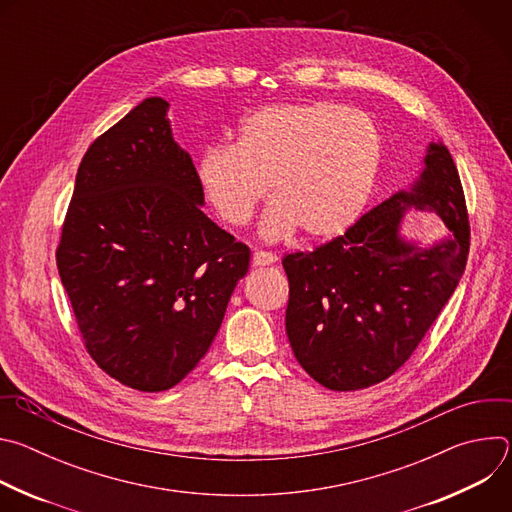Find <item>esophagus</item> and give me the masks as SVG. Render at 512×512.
Returning <instances> with one entry per match:
<instances>
[{
	"mask_svg": "<svg viewBox=\"0 0 512 512\" xmlns=\"http://www.w3.org/2000/svg\"><path fill=\"white\" fill-rule=\"evenodd\" d=\"M275 261H277V255H273V253H269V251H255V253H253V259H251L253 267L273 265Z\"/></svg>",
	"mask_w": 512,
	"mask_h": 512,
	"instance_id": "34e87169",
	"label": "esophagus"
}]
</instances>
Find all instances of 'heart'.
Instances as JSON below:
<instances>
[{
  "mask_svg": "<svg viewBox=\"0 0 512 512\" xmlns=\"http://www.w3.org/2000/svg\"><path fill=\"white\" fill-rule=\"evenodd\" d=\"M383 158L375 121L358 109L316 101L269 105L243 119L235 145H212L196 180L216 216L245 227L267 194L261 223L269 241L304 229L312 239L342 235L367 204Z\"/></svg>",
  "mask_w": 512,
  "mask_h": 512,
  "instance_id": "b5f03b06",
  "label": "heart"
}]
</instances>
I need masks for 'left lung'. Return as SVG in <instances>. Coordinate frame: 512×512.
<instances>
[{"label":"left lung","instance_id":"left-lung-1","mask_svg":"<svg viewBox=\"0 0 512 512\" xmlns=\"http://www.w3.org/2000/svg\"><path fill=\"white\" fill-rule=\"evenodd\" d=\"M425 170L360 216L344 235L283 257L289 279L285 330L304 371L332 391L389 379L413 354L466 269L470 221L458 168L429 143ZM431 207L451 237L419 250L399 235L407 207Z\"/></svg>","mask_w":512,"mask_h":512}]
</instances>
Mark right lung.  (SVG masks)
I'll use <instances>...</instances> for the list:
<instances>
[{
  "label": "right lung",
  "instance_id": "right-lung-1",
  "mask_svg": "<svg viewBox=\"0 0 512 512\" xmlns=\"http://www.w3.org/2000/svg\"><path fill=\"white\" fill-rule=\"evenodd\" d=\"M168 107L145 99L89 145L56 249L87 352L145 393L172 389L208 352L251 259L202 212Z\"/></svg>",
  "mask_w": 512,
  "mask_h": 512
}]
</instances>
